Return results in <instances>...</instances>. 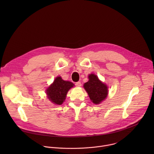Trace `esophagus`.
<instances>
[{
  "label": "esophagus",
  "mask_w": 154,
  "mask_h": 154,
  "mask_svg": "<svg viewBox=\"0 0 154 154\" xmlns=\"http://www.w3.org/2000/svg\"><path fill=\"white\" fill-rule=\"evenodd\" d=\"M75 85V86H77V87H80V86H81V85H82L80 82H76Z\"/></svg>",
  "instance_id": "34e87169"
}]
</instances>
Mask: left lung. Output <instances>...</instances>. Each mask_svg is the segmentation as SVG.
Instances as JSON below:
<instances>
[{
    "mask_svg": "<svg viewBox=\"0 0 154 154\" xmlns=\"http://www.w3.org/2000/svg\"><path fill=\"white\" fill-rule=\"evenodd\" d=\"M88 79L89 80L83 85L84 88L91 100L94 104H99L107 97L108 87L95 74H90Z\"/></svg>",
    "mask_w": 154,
    "mask_h": 154,
    "instance_id": "obj_1",
    "label": "left lung"
}]
</instances>
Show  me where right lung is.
Masks as SVG:
<instances>
[{
    "label": "right lung",
    "mask_w": 154,
    "mask_h": 154,
    "mask_svg": "<svg viewBox=\"0 0 154 154\" xmlns=\"http://www.w3.org/2000/svg\"><path fill=\"white\" fill-rule=\"evenodd\" d=\"M74 86V83L65 81L57 77L46 90L48 98L54 103L61 105L66 99L68 91Z\"/></svg>",
    "instance_id": "1"
}]
</instances>
